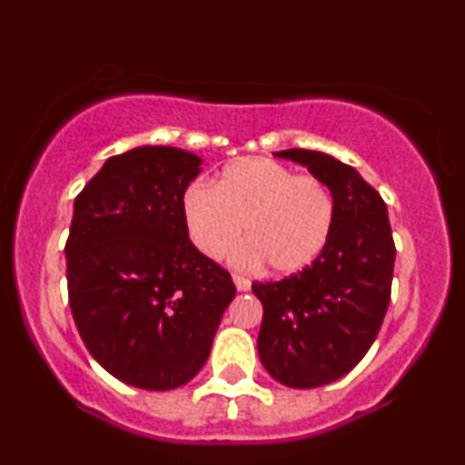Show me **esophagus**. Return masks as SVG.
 I'll list each match as a JSON object with an SVG mask.
<instances>
[{"label":"esophagus","mask_w":465,"mask_h":465,"mask_svg":"<svg viewBox=\"0 0 465 465\" xmlns=\"http://www.w3.org/2000/svg\"><path fill=\"white\" fill-rule=\"evenodd\" d=\"M233 284H236L238 292H247L251 288V282L244 280V277H240V275H233Z\"/></svg>","instance_id":"34e87169"}]
</instances>
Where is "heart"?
Returning <instances> with one entry per match:
<instances>
[{"label":"heart","instance_id":"b5f03b06","mask_svg":"<svg viewBox=\"0 0 465 465\" xmlns=\"http://www.w3.org/2000/svg\"><path fill=\"white\" fill-rule=\"evenodd\" d=\"M181 214L192 244L205 258H223L242 232L247 242L233 251V264H266L275 275H295L328 244L334 199L323 181L249 157L225 165L216 188L192 181L181 196Z\"/></svg>","mask_w":465,"mask_h":465}]
</instances>
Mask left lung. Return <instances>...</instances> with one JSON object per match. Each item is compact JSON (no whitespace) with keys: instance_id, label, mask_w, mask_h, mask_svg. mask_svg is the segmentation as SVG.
I'll return each mask as SVG.
<instances>
[{"instance_id":"left-lung-1","label":"left lung","mask_w":465,"mask_h":465,"mask_svg":"<svg viewBox=\"0 0 465 465\" xmlns=\"http://www.w3.org/2000/svg\"><path fill=\"white\" fill-rule=\"evenodd\" d=\"M273 154L308 168L334 199L322 255L302 273L251 286L264 308V370L286 387L314 389L354 370L371 348L391 295L396 247L385 201L351 165L303 148Z\"/></svg>"}]
</instances>
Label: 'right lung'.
<instances>
[{
  "instance_id": "1",
  "label": "right lung",
  "mask_w": 465,
  "mask_h": 465,
  "mask_svg": "<svg viewBox=\"0 0 465 465\" xmlns=\"http://www.w3.org/2000/svg\"><path fill=\"white\" fill-rule=\"evenodd\" d=\"M199 154L140 146L104 162L74 201L65 244L69 308L89 354L148 391L190 382L236 297L225 269L192 244L181 196Z\"/></svg>"
}]
</instances>
